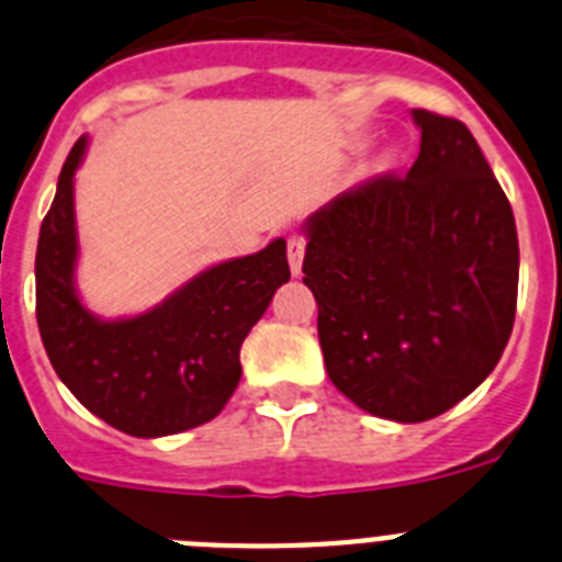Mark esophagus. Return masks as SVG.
Listing matches in <instances>:
<instances>
[{
  "label": "esophagus",
  "mask_w": 562,
  "mask_h": 562,
  "mask_svg": "<svg viewBox=\"0 0 562 562\" xmlns=\"http://www.w3.org/2000/svg\"><path fill=\"white\" fill-rule=\"evenodd\" d=\"M304 252H306L304 236H290V241H286V256H290L292 276H301V267H304Z\"/></svg>",
  "instance_id": "1"
}]
</instances>
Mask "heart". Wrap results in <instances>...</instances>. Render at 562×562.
<instances>
[{"label": "heart", "instance_id": "heart-1", "mask_svg": "<svg viewBox=\"0 0 562 562\" xmlns=\"http://www.w3.org/2000/svg\"><path fill=\"white\" fill-rule=\"evenodd\" d=\"M394 160H396L394 148H380V151H376L374 157L362 166V177H374V173L389 171V168L394 166Z\"/></svg>", "mask_w": 562, "mask_h": 562}]
</instances>
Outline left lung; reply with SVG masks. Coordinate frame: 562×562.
Listing matches in <instances>:
<instances>
[{"mask_svg":"<svg viewBox=\"0 0 562 562\" xmlns=\"http://www.w3.org/2000/svg\"><path fill=\"white\" fill-rule=\"evenodd\" d=\"M419 157L306 220L304 284L326 371L357 408L425 422L498 366L518 304V231L470 128L414 109Z\"/></svg>","mask_w":562,"mask_h":562,"instance_id":"1","label":"left lung"}]
</instances>
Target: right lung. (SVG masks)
<instances>
[{
  "label": "right lung",
  "mask_w": 562,
  "mask_h": 562,
  "mask_svg": "<svg viewBox=\"0 0 562 562\" xmlns=\"http://www.w3.org/2000/svg\"><path fill=\"white\" fill-rule=\"evenodd\" d=\"M87 137L72 146L36 250V321L49 362L83 408L128 436L154 439L205 425L241 380L238 351L290 281L286 241L191 278L162 304L101 321L76 292L72 177Z\"/></svg>",
  "instance_id": "obj_1"
}]
</instances>
